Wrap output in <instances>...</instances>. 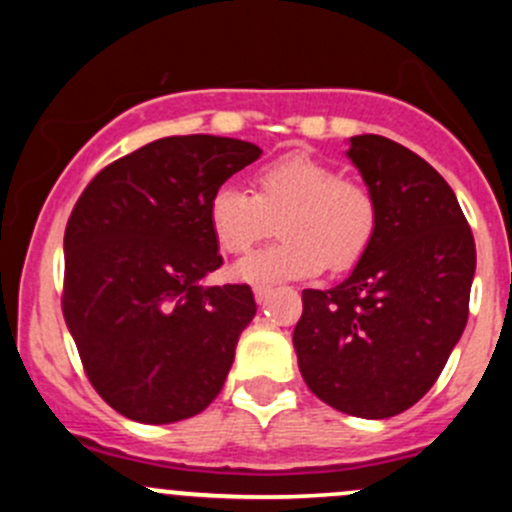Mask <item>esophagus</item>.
I'll return each instance as SVG.
<instances>
[{
	"label": "esophagus",
	"mask_w": 512,
	"mask_h": 512,
	"mask_svg": "<svg viewBox=\"0 0 512 512\" xmlns=\"http://www.w3.org/2000/svg\"><path fill=\"white\" fill-rule=\"evenodd\" d=\"M270 292H272V287L270 285H255V299L257 302H267V297H270Z\"/></svg>",
	"instance_id": "34e87169"
}]
</instances>
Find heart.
<instances>
[{
  "label": "heart",
  "instance_id": "obj_1",
  "mask_svg": "<svg viewBox=\"0 0 512 512\" xmlns=\"http://www.w3.org/2000/svg\"><path fill=\"white\" fill-rule=\"evenodd\" d=\"M255 195L220 185L208 203V223L220 250H250L280 220L285 240L247 255L235 275L247 282L314 277L329 265L349 270L369 250L376 232V203L364 185L342 178L334 165L289 153L262 165L252 178Z\"/></svg>",
  "mask_w": 512,
  "mask_h": 512
}]
</instances>
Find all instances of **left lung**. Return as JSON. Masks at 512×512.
<instances>
[{
	"label": "left lung",
	"mask_w": 512,
	"mask_h": 512,
	"mask_svg": "<svg viewBox=\"0 0 512 512\" xmlns=\"http://www.w3.org/2000/svg\"><path fill=\"white\" fill-rule=\"evenodd\" d=\"M347 158L376 203V232L352 275L304 289L294 327L304 384L342 414L411 409L468 322L476 242L451 185L384 136L349 138Z\"/></svg>",
	"instance_id": "obj_1"
}]
</instances>
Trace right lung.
<instances>
[{
	"label": "right lung",
	"mask_w": 512,
	"mask_h": 512,
	"mask_svg": "<svg viewBox=\"0 0 512 512\" xmlns=\"http://www.w3.org/2000/svg\"><path fill=\"white\" fill-rule=\"evenodd\" d=\"M262 156L223 136H170L101 170L64 232V319L89 381L118 414L173 423L213 404L257 312L223 265L208 203Z\"/></svg>",
	"instance_id": "1"
}]
</instances>
